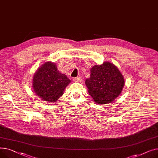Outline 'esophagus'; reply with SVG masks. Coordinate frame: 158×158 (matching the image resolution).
Segmentation results:
<instances>
[{
    "label": "esophagus",
    "instance_id": "obj_1",
    "mask_svg": "<svg viewBox=\"0 0 158 158\" xmlns=\"http://www.w3.org/2000/svg\"><path fill=\"white\" fill-rule=\"evenodd\" d=\"M73 80L74 81L81 82V81H82V77H74Z\"/></svg>",
    "mask_w": 158,
    "mask_h": 158
}]
</instances>
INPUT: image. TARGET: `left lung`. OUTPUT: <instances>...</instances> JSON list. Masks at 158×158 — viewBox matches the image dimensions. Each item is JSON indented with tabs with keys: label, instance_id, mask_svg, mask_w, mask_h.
I'll use <instances>...</instances> for the list:
<instances>
[{
	"label": "left lung",
	"instance_id": "1",
	"mask_svg": "<svg viewBox=\"0 0 158 158\" xmlns=\"http://www.w3.org/2000/svg\"><path fill=\"white\" fill-rule=\"evenodd\" d=\"M85 84L95 102L106 104L113 101L120 94L124 79L117 66L104 62L91 69L90 77L86 80Z\"/></svg>",
	"mask_w": 158,
	"mask_h": 158
}]
</instances>
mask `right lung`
<instances>
[{
    "mask_svg": "<svg viewBox=\"0 0 158 158\" xmlns=\"http://www.w3.org/2000/svg\"><path fill=\"white\" fill-rule=\"evenodd\" d=\"M70 81L64 74L57 70L55 64L47 62L35 73L32 85L35 93L42 100L54 102L63 94Z\"/></svg>",
    "mask_w": 158,
    "mask_h": 158,
    "instance_id": "add662e5",
    "label": "right lung"
}]
</instances>
